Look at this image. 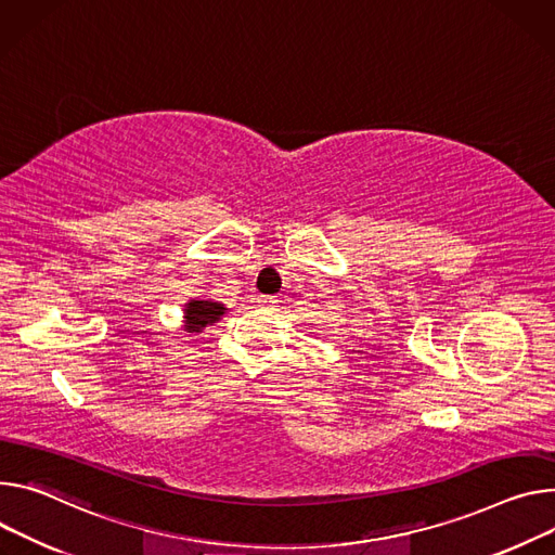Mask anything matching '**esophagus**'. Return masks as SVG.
<instances>
[{
    "label": "esophagus",
    "instance_id": "1",
    "mask_svg": "<svg viewBox=\"0 0 555 555\" xmlns=\"http://www.w3.org/2000/svg\"><path fill=\"white\" fill-rule=\"evenodd\" d=\"M257 304H259V306H266V308H272V306L276 304V300H274L272 296H263V294H259V296H257Z\"/></svg>",
    "mask_w": 555,
    "mask_h": 555
}]
</instances>
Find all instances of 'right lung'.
Wrapping results in <instances>:
<instances>
[{
  "label": "right lung",
  "instance_id": "add662e5",
  "mask_svg": "<svg viewBox=\"0 0 555 555\" xmlns=\"http://www.w3.org/2000/svg\"><path fill=\"white\" fill-rule=\"evenodd\" d=\"M225 314L223 304L210 298H192L190 304H185L183 319H185V332H201L204 327L217 323Z\"/></svg>",
  "mask_w": 555,
  "mask_h": 555
}]
</instances>
